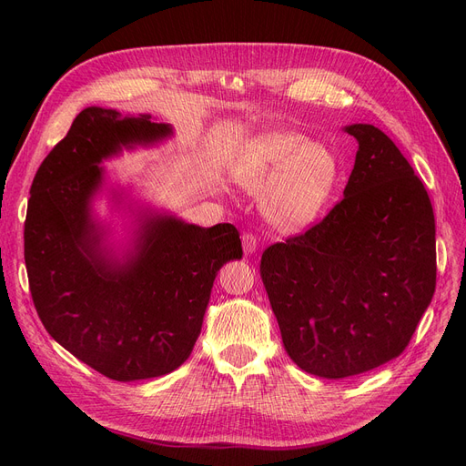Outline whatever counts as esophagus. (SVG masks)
<instances>
[{
    "mask_svg": "<svg viewBox=\"0 0 466 466\" xmlns=\"http://www.w3.org/2000/svg\"><path fill=\"white\" fill-rule=\"evenodd\" d=\"M241 243H243V251H246V255L255 253V251H257V248H258V239H257V236H255V234H249V232L241 236Z\"/></svg>",
    "mask_w": 466,
    "mask_h": 466,
    "instance_id": "esophagus-1",
    "label": "esophagus"
}]
</instances>
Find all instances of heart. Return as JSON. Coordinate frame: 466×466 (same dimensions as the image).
<instances>
[{
  "mask_svg": "<svg viewBox=\"0 0 466 466\" xmlns=\"http://www.w3.org/2000/svg\"><path fill=\"white\" fill-rule=\"evenodd\" d=\"M236 183L251 192L266 183V209L281 227H302L327 204L338 164L321 143L306 141L297 132L272 130L243 145L234 164Z\"/></svg>",
  "mask_w": 466,
  "mask_h": 466,
  "instance_id": "b5f03b06",
  "label": "heart"
}]
</instances>
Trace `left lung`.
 <instances>
[{"instance_id": "left-lung-1", "label": "left lung", "mask_w": 466, "mask_h": 466, "mask_svg": "<svg viewBox=\"0 0 466 466\" xmlns=\"http://www.w3.org/2000/svg\"><path fill=\"white\" fill-rule=\"evenodd\" d=\"M346 132L359 151L344 198L260 258L285 351L329 380L399 357L436 287L434 213L421 179L380 128Z\"/></svg>"}]
</instances>
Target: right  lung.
<instances>
[{"label": "right lung", "instance_id": "right-lung-1", "mask_svg": "<svg viewBox=\"0 0 466 466\" xmlns=\"http://www.w3.org/2000/svg\"><path fill=\"white\" fill-rule=\"evenodd\" d=\"M171 136L151 115L86 107L41 162L24 223L32 300L46 332L96 372L116 381L174 372L200 336L220 266L241 258L239 232L143 213L134 249L104 246L90 217L102 160L122 147Z\"/></svg>", "mask_w": 466, "mask_h": 466}]
</instances>
